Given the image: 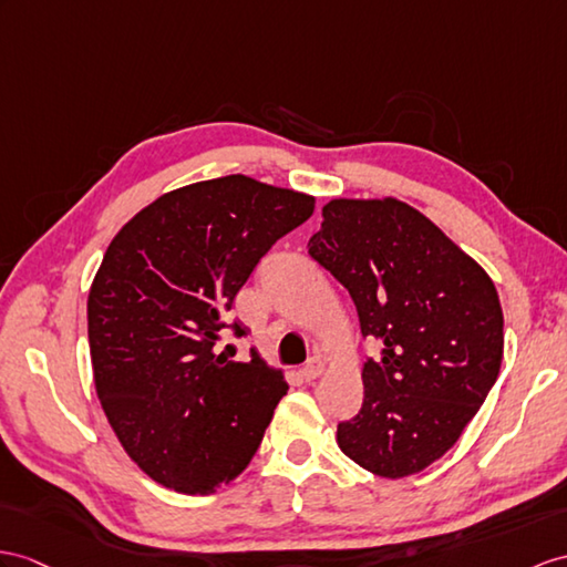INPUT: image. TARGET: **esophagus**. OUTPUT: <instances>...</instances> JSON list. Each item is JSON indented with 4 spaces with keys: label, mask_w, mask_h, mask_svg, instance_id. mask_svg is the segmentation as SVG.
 Wrapping results in <instances>:
<instances>
[{
    "label": "esophagus",
    "mask_w": 567,
    "mask_h": 567,
    "mask_svg": "<svg viewBox=\"0 0 567 567\" xmlns=\"http://www.w3.org/2000/svg\"><path fill=\"white\" fill-rule=\"evenodd\" d=\"M322 370H324V361H322L320 355H315V358H310V361H308L306 365H302L300 372H302V378H306V380L310 382V380H315V378H320Z\"/></svg>",
    "instance_id": "34e87169"
}]
</instances>
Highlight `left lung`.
Wrapping results in <instances>:
<instances>
[{
    "label": "left lung",
    "mask_w": 567,
    "mask_h": 567,
    "mask_svg": "<svg viewBox=\"0 0 567 567\" xmlns=\"http://www.w3.org/2000/svg\"><path fill=\"white\" fill-rule=\"evenodd\" d=\"M308 255L347 288L365 396L341 421V452L384 478L419 474L457 443L498 380L503 308L488 274L433 220L396 199H334Z\"/></svg>",
    "instance_id": "left-lung-1"
}]
</instances>
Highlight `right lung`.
Returning a JSON list of instances; mask_svg holds the SVG:
<instances>
[{"instance_id":"1","label":"right lung","mask_w":567,"mask_h":567,"mask_svg":"<svg viewBox=\"0 0 567 567\" xmlns=\"http://www.w3.org/2000/svg\"><path fill=\"white\" fill-rule=\"evenodd\" d=\"M315 199L245 175L179 187L110 243L89 293L93 378L105 416L142 472L206 495L261 445L288 384L252 351L216 355L238 291Z\"/></svg>"}]
</instances>
